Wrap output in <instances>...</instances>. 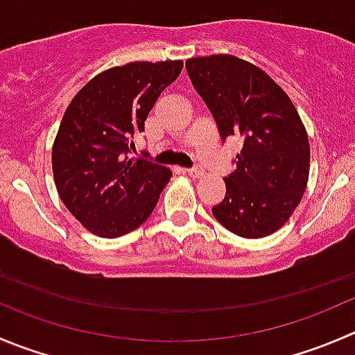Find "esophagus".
<instances>
[{
	"mask_svg": "<svg viewBox=\"0 0 355 355\" xmlns=\"http://www.w3.org/2000/svg\"><path fill=\"white\" fill-rule=\"evenodd\" d=\"M187 175L191 178H201L205 175V171L201 168H191V170H187Z\"/></svg>",
	"mask_w": 355,
	"mask_h": 355,
	"instance_id": "1",
	"label": "esophagus"
}]
</instances>
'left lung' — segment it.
Instances as JSON below:
<instances>
[{
    "label": "left lung",
    "instance_id": "obj_1",
    "mask_svg": "<svg viewBox=\"0 0 355 355\" xmlns=\"http://www.w3.org/2000/svg\"><path fill=\"white\" fill-rule=\"evenodd\" d=\"M185 69L220 137L244 140L213 216L246 239L270 236L290 220L307 189L311 146L300 114L267 72L243 58L194 57Z\"/></svg>",
    "mask_w": 355,
    "mask_h": 355
}]
</instances>
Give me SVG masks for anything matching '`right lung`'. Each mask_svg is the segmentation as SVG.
<instances>
[{
  "label": "right lung",
  "mask_w": 355,
  "mask_h": 355,
  "mask_svg": "<svg viewBox=\"0 0 355 355\" xmlns=\"http://www.w3.org/2000/svg\"><path fill=\"white\" fill-rule=\"evenodd\" d=\"M182 67V60L116 65L92 78L65 109L51 147L55 187L95 236L114 239L142 225L170 182V168L128 153Z\"/></svg>",
  "instance_id": "add662e5"
}]
</instances>
